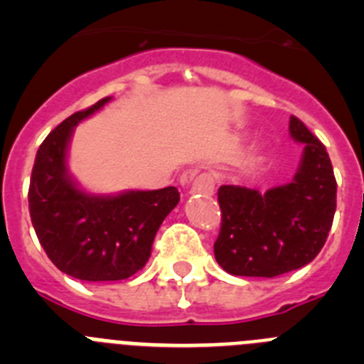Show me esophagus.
<instances>
[{"label": "esophagus", "instance_id": "34e87169", "mask_svg": "<svg viewBox=\"0 0 364 364\" xmlns=\"http://www.w3.org/2000/svg\"><path fill=\"white\" fill-rule=\"evenodd\" d=\"M215 189V178L210 173H202L197 178H193L191 182V193L193 195H211Z\"/></svg>", "mask_w": 364, "mask_h": 364}]
</instances>
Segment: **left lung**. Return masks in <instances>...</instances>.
<instances>
[{
  "label": "left lung",
  "mask_w": 364,
  "mask_h": 364,
  "mask_svg": "<svg viewBox=\"0 0 364 364\" xmlns=\"http://www.w3.org/2000/svg\"><path fill=\"white\" fill-rule=\"evenodd\" d=\"M290 134L304 144L294 180L259 193L244 186H220V233L215 259L240 277H277L319 255L336 215L337 182L326 147L299 118Z\"/></svg>",
  "instance_id": "1"
}]
</instances>
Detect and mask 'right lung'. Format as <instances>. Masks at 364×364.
<instances>
[{
  "mask_svg": "<svg viewBox=\"0 0 364 364\" xmlns=\"http://www.w3.org/2000/svg\"><path fill=\"white\" fill-rule=\"evenodd\" d=\"M111 96L58 125L40 146L28 186V211L38 240L60 272L89 282L124 281L151 257L154 235L180 200L169 186L154 191L92 195L74 182L67 149L78 122Z\"/></svg>",
  "mask_w": 364,
  "mask_h": 364,
  "instance_id": "obj_1",
  "label": "right lung"
}]
</instances>
